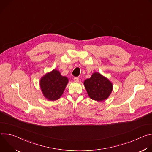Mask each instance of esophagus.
<instances>
[{
	"label": "esophagus",
	"mask_w": 152,
	"mask_h": 152,
	"mask_svg": "<svg viewBox=\"0 0 152 152\" xmlns=\"http://www.w3.org/2000/svg\"><path fill=\"white\" fill-rule=\"evenodd\" d=\"M74 80L76 82H78L79 81V77H74Z\"/></svg>",
	"instance_id": "esophagus-1"
}]
</instances>
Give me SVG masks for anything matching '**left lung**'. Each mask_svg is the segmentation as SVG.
Here are the masks:
<instances>
[{"mask_svg": "<svg viewBox=\"0 0 152 152\" xmlns=\"http://www.w3.org/2000/svg\"><path fill=\"white\" fill-rule=\"evenodd\" d=\"M85 88L90 99L102 102L110 96L113 85L112 82L99 72H94L89 79L83 82Z\"/></svg>", "mask_w": 152, "mask_h": 152, "instance_id": "left-lung-1", "label": "left lung"}]
</instances>
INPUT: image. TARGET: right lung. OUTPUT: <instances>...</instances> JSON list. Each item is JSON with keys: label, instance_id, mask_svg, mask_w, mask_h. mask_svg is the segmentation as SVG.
Returning a JSON list of instances; mask_svg holds the SVG:
<instances>
[{"label": "right lung", "instance_id": "add662e5", "mask_svg": "<svg viewBox=\"0 0 152 152\" xmlns=\"http://www.w3.org/2000/svg\"><path fill=\"white\" fill-rule=\"evenodd\" d=\"M68 82L66 76L54 69L41 78L39 86L43 96L49 100L55 101L61 97Z\"/></svg>", "mask_w": 152, "mask_h": 152}]
</instances>
